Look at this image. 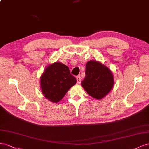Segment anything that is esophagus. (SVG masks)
<instances>
[{
  "mask_svg": "<svg viewBox=\"0 0 149 149\" xmlns=\"http://www.w3.org/2000/svg\"><path fill=\"white\" fill-rule=\"evenodd\" d=\"M76 79H77V82L78 84H80V82H81V77H80V76H77V77H76Z\"/></svg>",
  "mask_w": 149,
  "mask_h": 149,
  "instance_id": "1",
  "label": "esophagus"
}]
</instances>
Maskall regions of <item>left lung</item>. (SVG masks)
<instances>
[{
  "mask_svg": "<svg viewBox=\"0 0 149 149\" xmlns=\"http://www.w3.org/2000/svg\"><path fill=\"white\" fill-rule=\"evenodd\" d=\"M86 77L81 84L88 95L97 100L103 99L114 84L112 72L99 62L90 61L86 65Z\"/></svg>",
  "mask_w": 149,
  "mask_h": 149,
  "instance_id": "8db88e82",
  "label": "left lung"
}]
</instances>
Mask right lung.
Here are the masks:
<instances>
[{
  "label": "right lung",
  "instance_id": "add662e5",
  "mask_svg": "<svg viewBox=\"0 0 149 149\" xmlns=\"http://www.w3.org/2000/svg\"><path fill=\"white\" fill-rule=\"evenodd\" d=\"M76 82L77 80L70 74L69 68L58 62L47 67L40 77L42 93L54 103L61 100Z\"/></svg>",
  "mask_w": 149,
  "mask_h": 149
}]
</instances>
